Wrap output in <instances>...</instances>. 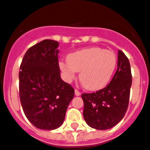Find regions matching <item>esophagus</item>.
<instances>
[{
  "instance_id": "esophagus-1",
  "label": "esophagus",
  "mask_w": 150,
  "mask_h": 150,
  "mask_svg": "<svg viewBox=\"0 0 150 150\" xmlns=\"http://www.w3.org/2000/svg\"><path fill=\"white\" fill-rule=\"evenodd\" d=\"M80 95H81V92L79 91H78L77 89H75V95H76V96H79Z\"/></svg>"
}]
</instances>
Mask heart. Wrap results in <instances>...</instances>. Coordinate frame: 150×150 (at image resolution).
<instances>
[{"instance_id": "1", "label": "heart", "mask_w": 150, "mask_h": 150, "mask_svg": "<svg viewBox=\"0 0 150 150\" xmlns=\"http://www.w3.org/2000/svg\"><path fill=\"white\" fill-rule=\"evenodd\" d=\"M116 64L117 58L113 52L98 46L74 52L67 55V60L59 63L66 82H72L80 71L79 79L90 91L104 88L110 81Z\"/></svg>"}]
</instances>
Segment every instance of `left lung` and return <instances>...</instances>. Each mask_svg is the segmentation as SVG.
<instances>
[{"instance_id":"1","label":"left lung","mask_w":150,"mask_h":150,"mask_svg":"<svg viewBox=\"0 0 150 150\" xmlns=\"http://www.w3.org/2000/svg\"><path fill=\"white\" fill-rule=\"evenodd\" d=\"M132 76L126 55L118 51L117 70L105 88L93 93H83V117L91 128L106 130L120 122L129 103Z\"/></svg>"}]
</instances>
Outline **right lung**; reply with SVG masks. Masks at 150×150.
<instances>
[{"label":"right lung","mask_w":150,"mask_h":150,"mask_svg":"<svg viewBox=\"0 0 150 150\" xmlns=\"http://www.w3.org/2000/svg\"><path fill=\"white\" fill-rule=\"evenodd\" d=\"M59 42L44 40L28 50L20 65L19 98L25 115L36 128H59L74 96L71 85L61 79Z\"/></svg>","instance_id":"1"}]
</instances>
